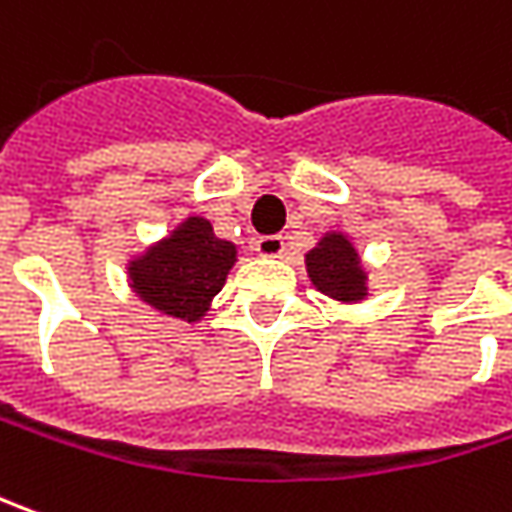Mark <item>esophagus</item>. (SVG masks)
<instances>
[{
    "label": "esophagus",
    "mask_w": 512,
    "mask_h": 512,
    "mask_svg": "<svg viewBox=\"0 0 512 512\" xmlns=\"http://www.w3.org/2000/svg\"><path fill=\"white\" fill-rule=\"evenodd\" d=\"M255 252L263 257H280L286 252V240L280 235H260L255 240Z\"/></svg>",
    "instance_id": "esophagus-1"
}]
</instances>
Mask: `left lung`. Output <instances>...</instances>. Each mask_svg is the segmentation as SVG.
Wrapping results in <instances>:
<instances>
[{"instance_id": "1", "label": "left lung", "mask_w": 512, "mask_h": 512, "mask_svg": "<svg viewBox=\"0 0 512 512\" xmlns=\"http://www.w3.org/2000/svg\"><path fill=\"white\" fill-rule=\"evenodd\" d=\"M311 283L334 300H362L365 297V272L360 269V257L343 235H326L317 249L306 255Z\"/></svg>"}]
</instances>
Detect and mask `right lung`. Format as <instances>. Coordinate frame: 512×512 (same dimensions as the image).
<instances>
[{"instance_id":"1","label":"right lung","mask_w":512,"mask_h":512,"mask_svg":"<svg viewBox=\"0 0 512 512\" xmlns=\"http://www.w3.org/2000/svg\"><path fill=\"white\" fill-rule=\"evenodd\" d=\"M232 263L235 246L215 238L209 221L189 218L172 232V238L133 260L130 277L135 294L152 309L195 323L223 289Z\"/></svg>"}]
</instances>
